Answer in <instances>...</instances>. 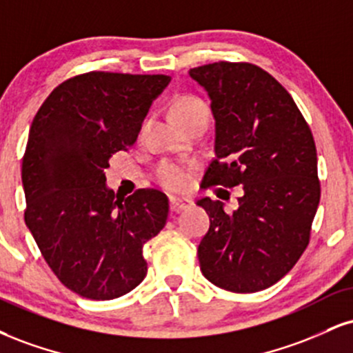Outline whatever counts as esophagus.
Returning a JSON list of instances; mask_svg holds the SVG:
<instances>
[{"mask_svg": "<svg viewBox=\"0 0 353 353\" xmlns=\"http://www.w3.org/2000/svg\"><path fill=\"white\" fill-rule=\"evenodd\" d=\"M192 205V202L189 199H179V197H171V210L174 214H179V212L189 209Z\"/></svg>", "mask_w": 353, "mask_h": 353, "instance_id": "obj_1", "label": "esophagus"}]
</instances>
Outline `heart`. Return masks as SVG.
Segmentation results:
<instances>
[{"label":"heart","mask_w":353,"mask_h":353,"mask_svg":"<svg viewBox=\"0 0 353 353\" xmlns=\"http://www.w3.org/2000/svg\"><path fill=\"white\" fill-rule=\"evenodd\" d=\"M172 117L182 128H185L192 121L209 117V108L197 97L182 95L172 103ZM158 179L163 188L171 192H182L188 189L192 179V168L179 163H164L158 171Z\"/></svg>","instance_id":"heart-1"}]
</instances>
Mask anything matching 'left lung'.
I'll return each mask as SVG.
<instances>
[{
  "label": "left lung",
  "mask_w": 353,
  "mask_h": 353,
  "mask_svg": "<svg viewBox=\"0 0 353 353\" xmlns=\"http://www.w3.org/2000/svg\"><path fill=\"white\" fill-rule=\"evenodd\" d=\"M189 75L205 88L215 118L203 189H243L232 214L222 201L197 202L210 219L197 250L202 274L232 292L266 290L309 245L321 199L311 128L286 88L258 65L214 62Z\"/></svg>",
  "instance_id": "obj_1"
}]
</instances>
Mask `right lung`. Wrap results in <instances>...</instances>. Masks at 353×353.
<instances>
[{
	"label": "right lung",
	"instance_id": "1",
	"mask_svg": "<svg viewBox=\"0 0 353 353\" xmlns=\"http://www.w3.org/2000/svg\"><path fill=\"white\" fill-rule=\"evenodd\" d=\"M169 75L87 72L41 105L23 158L24 220L59 281L95 301L120 298L146 276L143 245L163 230L165 194L107 188L110 158L138 138Z\"/></svg>",
	"mask_w": 353,
	"mask_h": 353
}]
</instances>
